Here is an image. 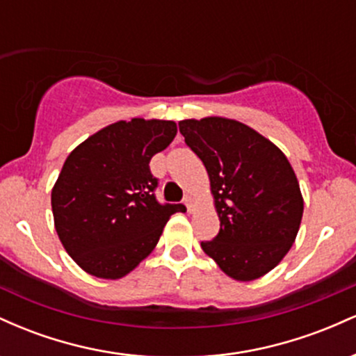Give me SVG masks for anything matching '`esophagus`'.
I'll list each match as a JSON object with an SVG mask.
<instances>
[{"label":"esophagus","instance_id":"esophagus-1","mask_svg":"<svg viewBox=\"0 0 356 356\" xmlns=\"http://www.w3.org/2000/svg\"><path fill=\"white\" fill-rule=\"evenodd\" d=\"M184 204H186V207H187V211H192V199L191 197H186L184 199Z\"/></svg>","mask_w":356,"mask_h":356}]
</instances>
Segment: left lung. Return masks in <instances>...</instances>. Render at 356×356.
Segmentation results:
<instances>
[{
    "instance_id": "8db88e82",
    "label": "left lung",
    "mask_w": 356,
    "mask_h": 356,
    "mask_svg": "<svg viewBox=\"0 0 356 356\" xmlns=\"http://www.w3.org/2000/svg\"><path fill=\"white\" fill-rule=\"evenodd\" d=\"M186 144L206 167L220 229L201 248L236 281H252L281 263L303 218L291 164L251 127L224 117L179 122Z\"/></svg>"
}]
</instances>
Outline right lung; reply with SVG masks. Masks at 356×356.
Here are the masks:
<instances>
[{
    "mask_svg": "<svg viewBox=\"0 0 356 356\" xmlns=\"http://www.w3.org/2000/svg\"><path fill=\"white\" fill-rule=\"evenodd\" d=\"M177 134L172 120L104 127L72 150L51 189L56 234L88 275L120 280L144 261L182 204H159L149 162Z\"/></svg>",
    "mask_w": 356,
    "mask_h": 356,
    "instance_id": "right-lung-1",
    "label": "right lung"
}]
</instances>
